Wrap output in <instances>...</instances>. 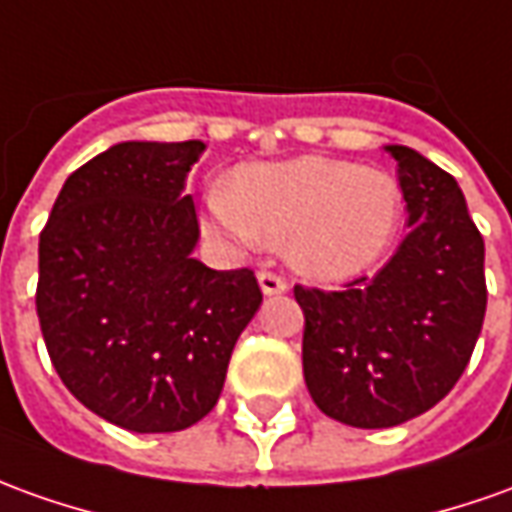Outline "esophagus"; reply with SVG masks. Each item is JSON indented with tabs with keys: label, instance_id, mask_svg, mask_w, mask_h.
Returning <instances> with one entry per match:
<instances>
[{
	"label": "esophagus",
	"instance_id": "esophagus-1",
	"mask_svg": "<svg viewBox=\"0 0 512 512\" xmlns=\"http://www.w3.org/2000/svg\"><path fill=\"white\" fill-rule=\"evenodd\" d=\"M259 287H262L264 295H281V292L290 290L287 278L276 276V273H270V270H262V273H259Z\"/></svg>",
	"mask_w": 512,
	"mask_h": 512
}]
</instances>
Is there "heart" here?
Returning <instances> with one entry per match:
<instances>
[{
    "mask_svg": "<svg viewBox=\"0 0 512 512\" xmlns=\"http://www.w3.org/2000/svg\"><path fill=\"white\" fill-rule=\"evenodd\" d=\"M404 197L393 175L323 155L236 169L209 197L217 234L242 245L287 248L312 281H348L382 262L396 242Z\"/></svg>",
    "mask_w": 512,
    "mask_h": 512,
    "instance_id": "1",
    "label": "heart"
}]
</instances>
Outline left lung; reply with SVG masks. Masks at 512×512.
Here are the masks:
<instances>
[{"label":"left lung","mask_w":512,"mask_h":512,"mask_svg":"<svg viewBox=\"0 0 512 512\" xmlns=\"http://www.w3.org/2000/svg\"><path fill=\"white\" fill-rule=\"evenodd\" d=\"M398 161L410 234L373 278L343 292L295 287L303 379L320 412L387 429L432 410L463 376L485 306V242L457 181L404 144Z\"/></svg>","instance_id":"1"}]
</instances>
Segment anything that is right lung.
<instances>
[{
	"instance_id": "obj_1",
	"label": "right lung",
	"mask_w": 512,
	"mask_h": 512,
	"mask_svg": "<svg viewBox=\"0 0 512 512\" xmlns=\"http://www.w3.org/2000/svg\"><path fill=\"white\" fill-rule=\"evenodd\" d=\"M203 150L114 144L66 178L38 242L49 359L83 407L130 432H181L209 415L262 303L253 270L192 259L186 175Z\"/></svg>"
}]
</instances>
